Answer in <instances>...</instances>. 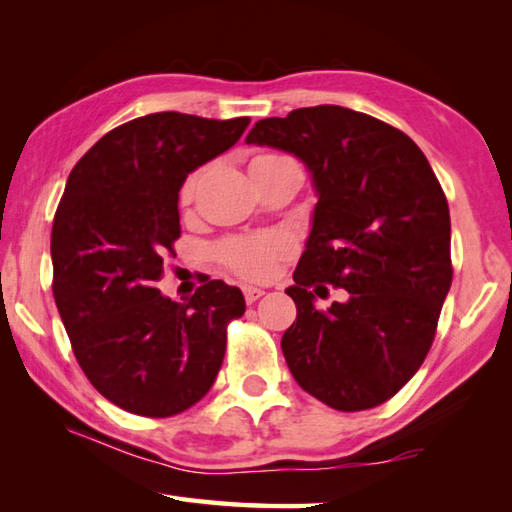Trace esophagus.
Here are the masks:
<instances>
[{"label":"esophagus","instance_id":"obj_1","mask_svg":"<svg viewBox=\"0 0 512 512\" xmlns=\"http://www.w3.org/2000/svg\"><path fill=\"white\" fill-rule=\"evenodd\" d=\"M264 295L262 288H255V286H244V299L246 303H255L259 297Z\"/></svg>","mask_w":512,"mask_h":512}]
</instances>
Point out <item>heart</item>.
Here are the masks:
<instances>
[{
  "mask_svg": "<svg viewBox=\"0 0 512 512\" xmlns=\"http://www.w3.org/2000/svg\"><path fill=\"white\" fill-rule=\"evenodd\" d=\"M281 158L286 156L262 154L253 158L250 167L268 165V162H277ZM198 184H200V171L191 173V176L182 182L180 187L182 209H187V206L193 204ZM292 250H295V244H292V239L288 235L268 231V233L226 239V242L217 246V257H220V262L228 270H233V273L239 277H244L248 281H266L277 273L279 264L292 255Z\"/></svg>",
  "mask_w": 512,
  "mask_h": 512,
  "instance_id": "1",
  "label": "heart"
}]
</instances>
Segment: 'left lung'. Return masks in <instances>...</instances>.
Returning <instances> with one entry per match:
<instances>
[{
	"label": "left lung",
	"mask_w": 512,
	"mask_h": 512,
	"mask_svg": "<svg viewBox=\"0 0 512 512\" xmlns=\"http://www.w3.org/2000/svg\"><path fill=\"white\" fill-rule=\"evenodd\" d=\"M246 143L295 154L319 195L286 290L297 303L281 339L290 372L332 409H372L420 369L451 288V217L436 173L407 134L341 105L264 118ZM323 283L351 297L317 311Z\"/></svg>",
	"instance_id": "left-lung-1"
}]
</instances>
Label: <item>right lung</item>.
I'll use <instances>...</instances> for the list:
<instances>
[{"mask_svg": "<svg viewBox=\"0 0 512 512\" xmlns=\"http://www.w3.org/2000/svg\"><path fill=\"white\" fill-rule=\"evenodd\" d=\"M250 118L158 112L107 132L76 162L52 224V295L85 376L121 409L167 418L215 383L242 290L204 281L187 303L156 288L180 237L191 171L231 149Z\"/></svg>", "mask_w": 512, "mask_h": 512, "instance_id": "1", "label": "right lung"}]
</instances>
